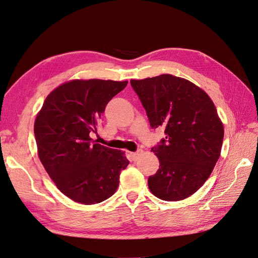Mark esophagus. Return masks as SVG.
<instances>
[{"label":"esophagus","mask_w":258,"mask_h":258,"mask_svg":"<svg viewBox=\"0 0 258 258\" xmlns=\"http://www.w3.org/2000/svg\"><path fill=\"white\" fill-rule=\"evenodd\" d=\"M141 153H142V151H137V152H135V153H131L130 154V156H131V158H132V160L134 161H137L138 159H139V157H140V155H141Z\"/></svg>","instance_id":"esophagus-1"}]
</instances>
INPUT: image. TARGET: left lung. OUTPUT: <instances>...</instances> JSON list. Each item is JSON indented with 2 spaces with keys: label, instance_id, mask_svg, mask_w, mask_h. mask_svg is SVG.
<instances>
[{
  "label": "left lung",
  "instance_id": "8db88e82",
  "mask_svg": "<svg viewBox=\"0 0 258 258\" xmlns=\"http://www.w3.org/2000/svg\"><path fill=\"white\" fill-rule=\"evenodd\" d=\"M130 84L144 106L153 129L166 138L152 148L159 169L148 177L156 197L178 201L196 192L220 158L224 127L207 93L182 77L162 74Z\"/></svg>",
  "mask_w": 258,
  "mask_h": 258
}]
</instances>
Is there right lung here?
I'll list each match as a JSON object with an SVG mask.
<instances>
[{
    "mask_svg": "<svg viewBox=\"0 0 258 258\" xmlns=\"http://www.w3.org/2000/svg\"><path fill=\"white\" fill-rule=\"evenodd\" d=\"M128 82L74 80L60 85L44 101L34 122L41 162L57 188L83 205L110 198L129 160L121 151L96 143L101 116Z\"/></svg>",
    "mask_w": 258,
    "mask_h": 258,
    "instance_id": "add662e5",
    "label": "right lung"
}]
</instances>
